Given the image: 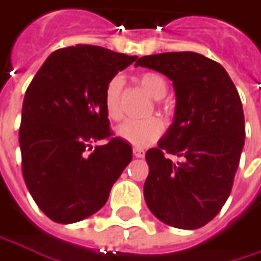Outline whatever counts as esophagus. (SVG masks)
<instances>
[{
  "mask_svg": "<svg viewBox=\"0 0 261 261\" xmlns=\"http://www.w3.org/2000/svg\"><path fill=\"white\" fill-rule=\"evenodd\" d=\"M133 154L136 158H143V155H145V151L142 149V148H133Z\"/></svg>",
  "mask_w": 261,
  "mask_h": 261,
  "instance_id": "esophagus-1",
  "label": "esophagus"
}]
</instances>
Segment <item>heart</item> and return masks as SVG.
Returning a JSON list of instances; mask_svg holds the SVG:
<instances>
[{
	"label": "heart",
	"mask_w": 261,
	"mask_h": 261,
	"mask_svg": "<svg viewBox=\"0 0 261 261\" xmlns=\"http://www.w3.org/2000/svg\"><path fill=\"white\" fill-rule=\"evenodd\" d=\"M139 85L148 92V95L154 100H163L167 95L169 86L167 81L155 71L142 73L137 77ZM121 94H122V79L113 77L107 83L105 92V107L110 119L118 121L122 118V107H121ZM163 122L158 118H149L145 121H124L116 127V136L127 143L136 148H145L163 134Z\"/></svg>",
	"instance_id": "1"
}]
</instances>
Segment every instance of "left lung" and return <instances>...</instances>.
Returning a JSON list of instances; mask_svg holds the SVG:
<instances>
[{
	"instance_id": "8db88e82",
	"label": "left lung",
	"mask_w": 261,
	"mask_h": 261,
	"mask_svg": "<svg viewBox=\"0 0 261 261\" xmlns=\"http://www.w3.org/2000/svg\"><path fill=\"white\" fill-rule=\"evenodd\" d=\"M136 65L167 76L176 94L173 124L145 155L146 204L164 224L200 228L218 215L233 187L245 143L241 97L224 67L196 52L148 55ZM167 153L182 161L173 163Z\"/></svg>"
}]
</instances>
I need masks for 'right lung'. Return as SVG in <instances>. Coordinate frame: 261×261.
<instances>
[{
	"instance_id": "add662e5",
	"label": "right lung",
	"mask_w": 261,
	"mask_h": 261,
	"mask_svg": "<svg viewBox=\"0 0 261 261\" xmlns=\"http://www.w3.org/2000/svg\"><path fill=\"white\" fill-rule=\"evenodd\" d=\"M136 60L76 44L49 55L30 83L19 128L22 173L52 221L71 224L100 211L131 161L130 145L112 137L105 92ZM103 138L107 145L92 151L90 143Z\"/></svg>"
}]
</instances>
